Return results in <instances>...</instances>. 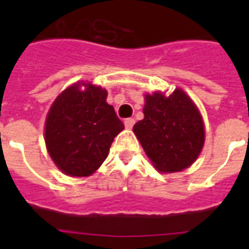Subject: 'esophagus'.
<instances>
[{
	"label": "esophagus",
	"instance_id": "34e87169",
	"mask_svg": "<svg viewBox=\"0 0 249 249\" xmlns=\"http://www.w3.org/2000/svg\"><path fill=\"white\" fill-rule=\"evenodd\" d=\"M134 123H136V120H134V119H126V120L124 121L125 128H126V129H132L133 125H134Z\"/></svg>",
	"mask_w": 249,
	"mask_h": 249
}]
</instances>
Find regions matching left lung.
Here are the masks:
<instances>
[{
    "mask_svg": "<svg viewBox=\"0 0 249 249\" xmlns=\"http://www.w3.org/2000/svg\"><path fill=\"white\" fill-rule=\"evenodd\" d=\"M143 120L133 132L156 169L174 173L189 168L204 144V123L191 98L181 89L165 97L144 95Z\"/></svg>",
    "mask_w": 249,
    "mask_h": 249,
    "instance_id": "8db88e82",
    "label": "left lung"
}]
</instances>
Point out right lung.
Instances as JSON below:
<instances>
[{"label": "right lung", "instance_id": "1", "mask_svg": "<svg viewBox=\"0 0 249 249\" xmlns=\"http://www.w3.org/2000/svg\"><path fill=\"white\" fill-rule=\"evenodd\" d=\"M106 98L107 90L81 81L62 91L49 109L45 143L63 173L72 177L93 174L108 156L113 138L124 129Z\"/></svg>", "mask_w": 249, "mask_h": 249}]
</instances>
